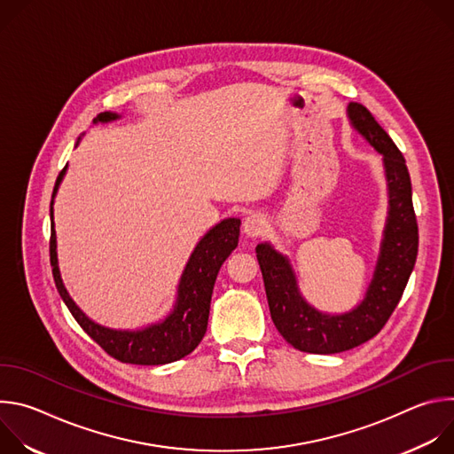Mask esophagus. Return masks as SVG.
I'll return each mask as SVG.
<instances>
[{"label": "esophagus", "mask_w": 454, "mask_h": 454, "mask_svg": "<svg viewBox=\"0 0 454 454\" xmlns=\"http://www.w3.org/2000/svg\"><path fill=\"white\" fill-rule=\"evenodd\" d=\"M242 228H244V233L247 237H258L261 233H264V230L268 228V221H266V217L262 214L253 212V214H249L244 219Z\"/></svg>", "instance_id": "34e87169"}]
</instances>
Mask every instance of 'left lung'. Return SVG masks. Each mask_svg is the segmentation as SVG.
<instances>
[{
    "mask_svg": "<svg viewBox=\"0 0 454 454\" xmlns=\"http://www.w3.org/2000/svg\"><path fill=\"white\" fill-rule=\"evenodd\" d=\"M347 116L354 131L382 156L387 188V215L363 300L341 314L323 312L301 294L287 254L271 242L254 247L275 327L289 345L309 354H338L372 340L395 310L419 251L411 179L403 153L364 106L350 102Z\"/></svg>",
    "mask_w": 454,
    "mask_h": 454,
    "instance_id": "left-lung-1",
    "label": "left lung"
}]
</instances>
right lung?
Listing matches in <instances>:
<instances>
[{"label":"right lung","mask_w":454,"mask_h":454,"mask_svg":"<svg viewBox=\"0 0 454 454\" xmlns=\"http://www.w3.org/2000/svg\"><path fill=\"white\" fill-rule=\"evenodd\" d=\"M120 118L121 114L118 113L104 111L93 120V123H109ZM67 168L68 165L62 168V172L55 181V188L51 193V205H50V221H51L50 264H51L55 287L62 301L67 303L72 316L77 319V323L84 329V333L95 343H98L111 357L121 363L167 364L188 356L201 343L207 333L215 278L221 266L239 244L240 219L237 217L223 219L219 224L210 228L203 235V239L196 244L181 273L177 291H176V301L167 316H163L154 323H149V325L142 329H111L93 321L74 301V298L70 296L60 277L59 256H57V235H55V223H53V200L64 179V174H67Z\"/></svg>","instance_id":"obj_1"}]
</instances>
